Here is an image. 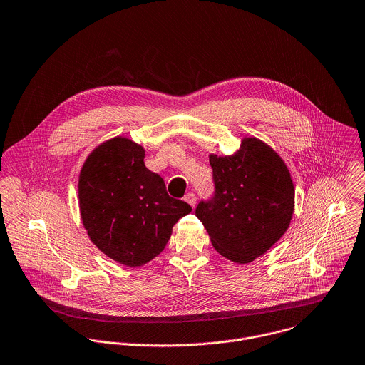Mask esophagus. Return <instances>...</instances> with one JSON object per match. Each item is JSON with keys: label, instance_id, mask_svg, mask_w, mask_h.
<instances>
[{"label": "esophagus", "instance_id": "obj_1", "mask_svg": "<svg viewBox=\"0 0 365 365\" xmlns=\"http://www.w3.org/2000/svg\"><path fill=\"white\" fill-rule=\"evenodd\" d=\"M184 200H185L191 207H194V205H195V201H197V197H195L194 192H188V194L184 197Z\"/></svg>", "mask_w": 365, "mask_h": 365}]
</instances>
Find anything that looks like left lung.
I'll return each mask as SVG.
<instances>
[{"label":"left lung","instance_id":"8db88e82","mask_svg":"<svg viewBox=\"0 0 365 365\" xmlns=\"http://www.w3.org/2000/svg\"><path fill=\"white\" fill-rule=\"evenodd\" d=\"M214 194L198 202L217 252L237 263L263 255L286 232L294 188L283 160L263 141L249 137L231 157L210 155Z\"/></svg>","mask_w":365,"mask_h":365}]
</instances>
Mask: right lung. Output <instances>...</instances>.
I'll use <instances>...</instances> for the list:
<instances>
[{
	"mask_svg": "<svg viewBox=\"0 0 365 365\" xmlns=\"http://www.w3.org/2000/svg\"><path fill=\"white\" fill-rule=\"evenodd\" d=\"M79 205L89 238L127 266H141L171 237L174 224L192 208L167 194L164 180L144 164V150L116 137L101 144L79 177Z\"/></svg>",
	"mask_w": 365,
	"mask_h": 365,
	"instance_id": "right-lung-1",
	"label": "right lung"
}]
</instances>
